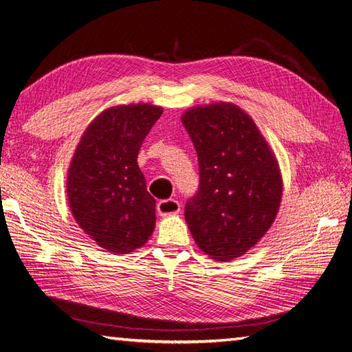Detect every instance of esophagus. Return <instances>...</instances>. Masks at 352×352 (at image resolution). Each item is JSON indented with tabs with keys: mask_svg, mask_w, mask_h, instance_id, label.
<instances>
[{
	"mask_svg": "<svg viewBox=\"0 0 352 352\" xmlns=\"http://www.w3.org/2000/svg\"><path fill=\"white\" fill-rule=\"evenodd\" d=\"M156 210L160 217H168V215H174L179 212V202L175 199H164L159 201Z\"/></svg>",
	"mask_w": 352,
	"mask_h": 352,
	"instance_id": "1",
	"label": "esophagus"
}]
</instances>
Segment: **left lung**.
I'll list each match as a JSON object with an SVG mask.
<instances>
[{
  "instance_id": "obj_1",
  "label": "left lung",
  "mask_w": 352,
  "mask_h": 352,
  "mask_svg": "<svg viewBox=\"0 0 352 352\" xmlns=\"http://www.w3.org/2000/svg\"><path fill=\"white\" fill-rule=\"evenodd\" d=\"M199 160V188L184 217L192 236L215 260L236 258L272 226L283 197L274 151L253 119L229 102L182 116Z\"/></svg>"
}]
</instances>
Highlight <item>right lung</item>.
Listing matches in <instances>:
<instances>
[{
	"label": "right lung",
	"instance_id": "1",
	"mask_svg": "<svg viewBox=\"0 0 352 352\" xmlns=\"http://www.w3.org/2000/svg\"><path fill=\"white\" fill-rule=\"evenodd\" d=\"M150 104L117 105L87 126L71 160L67 195L78 226L99 247L126 254L155 230L156 201L148 192L138 153L162 116Z\"/></svg>",
	"mask_w": 352,
	"mask_h": 352
}]
</instances>
